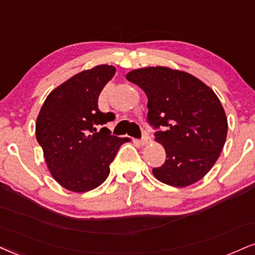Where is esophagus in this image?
Instances as JSON below:
<instances>
[{"label":"esophagus","instance_id":"obj_1","mask_svg":"<svg viewBox=\"0 0 255 255\" xmlns=\"http://www.w3.org/2000/svg\"><path fill=\"white\" fill-rule=\"evenodd\" d=\"M149 142H151V139H149V136L147 135V134H143V135H142V139L139 140V143H140V145H142V146L148 145Z\"/></svg>","mask_w":255,"mask_h":255}]
</instances>
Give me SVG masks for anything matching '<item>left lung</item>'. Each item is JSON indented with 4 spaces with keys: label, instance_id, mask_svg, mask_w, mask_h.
I'll return each instance as SVG.
<instances>
[{
    "label": "left lung",
    "instance_id": "obj_1",
    "mask_svg": "<svg viewBox=\"0 0 255 255\" xmlns=\"http://www.w3.org/2000/svg\"><path fill=\"white\" fill-rule=\"evenodd\" d=\"M126 78L145 91L147 120L166 160L153 168L161 183L185 188L202 179L214 166L225 146L228 122L219 97L188 72L165 66L143 67Z\"/></svg>",
    "mask_w": 255,
    "mask_h": 255
}]
</instances>
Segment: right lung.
<instances>
[{
  "label": "right lung",
  "instance_id": "right-lung-1",
  "mask_svg": "<svg viewBox=\"0 0 255 255\" xmlns=\"http://www.w3.org/2000/svg\"><path fill=\"white\" fill-rule=\"evenodd\" d=\"M116 69L98 65L77 73L51 91L36 119L35 136L52 177L63 188L87 192L109 176V165L128 137L103 127L113 113L98 109V96Z\"/></svg>",
  "mask_w": 255,
  "mask_h": 255
}]
</instances>
